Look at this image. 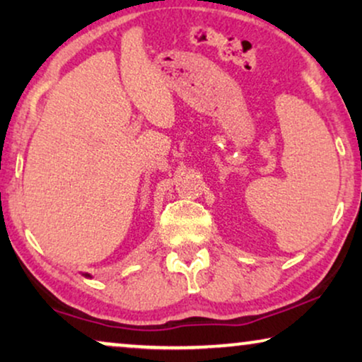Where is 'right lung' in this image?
Instances as JSON below:
<instances>
[{"instance_id":"right-lung-1","label":"right lung","mask_w":362,"mask_h":362,"mask_svg":"<svg viewBox=\"0 0 362 362\" xmlns=\"http://www.w3.org/2000/svg\"><path fill=\"white\" fill-rule=\"evenodd\" d=\"M83 276H92L90 274H83Z\"/></svg>"}]
</instances>
